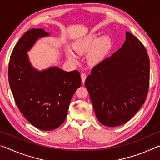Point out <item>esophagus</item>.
I'll return each instance as SVG.
<instances>
[{"instance_id":"obj_1","label":"esophagus","mask_w":160,"mask_h":160,"mask_svg":"<svg viewBox=\"0 0 160 160\" xmlns=\"http://www.w3.org/2000/svg\"><path fill=\"white\" fill-rule=\"evenodd\" d=\"M86 78H87V75L85 73V72H82V73L81 74V79H82V82L83 83L85 82Z\"/></svg>"}]
</instances>
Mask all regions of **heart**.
<instances>
[{
  "label": "heart",
  "instance_id": "b5f03b06",
  "mask_svg": "<svg viewBox=\"0 0 160 160\" xmlns=\"http://www.w3.org/2000/svg\"><path fill=\"white\" fill-rule=\"evenodd\" d=\"M95 42L96 37L94 35H89L74 43L72 48L75 52L82 54L92 48ZM93 47L88 53V61L90 64H97L104 59L108 51H109L111 47L110 39L107 37H102L97 42L96 45ZM66 55L69 60L72 61H76V56L71 51H67Z\"/></svg>",
  "mask_w": 160,
  "mask_h": 160
}]
</instances>
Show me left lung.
<instances>
[{
  "mask_svg": "<svg viewBox=\"0 0 160 160\" xmlns=\"http://www.w3.org/2000/svg\"><path fill=\"white\" fill-rule=\"evenodd\" d=\"M122 47L94 66L85 85L99 121L118 126L145 102L150 84V59L139 39L126 32Z\"/></svg>",
  "mask_w": 160,
  "mask_h": 160,
  "instance_id": "1",
  "label": "left lung"
}]
</instances>
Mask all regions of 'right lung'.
<instances>
[{
	"mask_svg": "<svg viewBox=\"0 0 160 160\" xmlns=\"http://www.w3.org/2000/svg\"><path fill=\"white\" fill-rule=\"evenodd\" d=\"M49 34L31 29L20 38L10 58L8 80L15 102L29 123L42 131L57 128L66 120L69 104L81 86L77 70L57 67L39 71L29 63L27 52L39 38Z\"/></svg>",
	"mask_w": 160,
	"mask_h": 160,
	"instance_id": "add662e5",
	"label": "right lung"
}]
</instances>
